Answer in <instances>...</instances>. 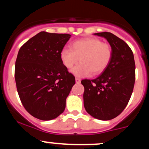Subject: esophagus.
Listing matches in <instances>:
<instances>
[{
	"label": "esophagus",
	"mask_w": 149,
	"mask_h": 149,
	"mask_svg": "<svg viewBox=\"0 0 149 149\" xmlns=\"http://www.w3.org/2000/svg\"><path fill=\"white\" fill-rule=\"evenodd\" d=\"M76 83H80V78H76Z\"/></svg>",
	"instance_id": "esophagus-1"
}]
</instances>
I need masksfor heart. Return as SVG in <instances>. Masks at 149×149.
Returning <instances> with one entry per match:
<instances>
[{
  "label": "heart",
  "mask_w": 149,
  "mask_h": 149,
  "mask_svg": "<svg viewBox=\"0 0 149 149\" xmlns=\"http://www.w3.org/2000/svg\"><path fill=\"white\" fill-rule=\"evenodd\" d=\"M112 57L111 46L95 38L77 40L71 48H64L60 52V59L67 69H71L79 61L78 66L71 72L78 78L89 76L92 71L95 74L102 73L110 62Z\"/></svg>",
  "instance_id": "heart-1"
}]
</instances>
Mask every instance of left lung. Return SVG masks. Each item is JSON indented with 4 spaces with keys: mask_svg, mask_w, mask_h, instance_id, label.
Here are the masks:
<instances>
[{
    "mask_svg": "<svg viewBox=\"0 0 149 149\" xmlns=\"http://www.w3.org/2000/svg\"><path fill=\"white\" fill-rule=\"evenodd\" d=\"M107 40L112 57L107 67L93 80H83L84 107L95 118L109 120L120 115L127 105L135 81L134 54L124 40L109 32L94 33Z\"/></svg>",
    "mask_w": 149,
    "mask_h": 149,
    "instance_id": "8db88e82",
    "label": "left lung"
}]
</instances>
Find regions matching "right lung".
<instances>
[{"label": "right lung", "instance_id": "right-lung-1", "mask_svg": "<svg viewBox=\"0 0 149 149\" xmlns=\"http://www.w3.org/2000/svg\"><path fill=\"white\" fill-rule=\"evenodd\" d=\"M71 36L41 31L19 50L15 70L17 89L24 107L38 119L50 120L62 113L76 83L60 59Z\"/></svg>", "mask_w": 149, "mask_h": 149}]
</instances>
